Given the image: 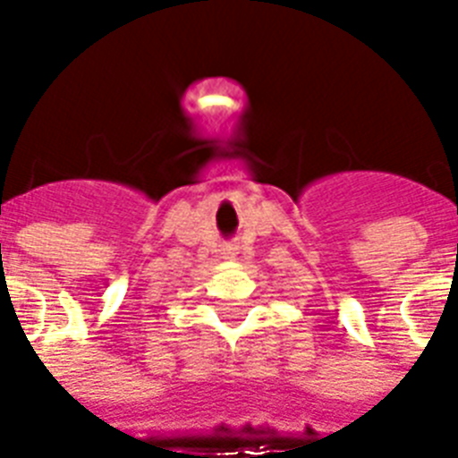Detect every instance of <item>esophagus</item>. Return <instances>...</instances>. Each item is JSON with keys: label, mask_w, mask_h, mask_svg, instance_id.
Listing matches in <instances>:
<instances>
[{"label": "esophagus", "mask_w": 458, "mask_h": 458, "mask_svg": "<svg viewBox=\"0 0 458 458\" xmlns=\"http://www.w3.org/2000/svg\"><path fill=\"white\" fill-rule=\"evenodd\" d=\"M221 254H223V259H230V261H233V259L237 257V247L235 244H225V247L221 250Z\"/></svg>", "instance_id": "1"}]
</instances>
